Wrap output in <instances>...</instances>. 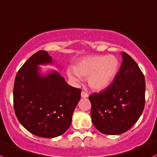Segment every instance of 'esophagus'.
<instances>
[{"label":"esophagus","mask_w":157,"mask_h":157,"mask_svg":"<svg viewBox=\"0 0 157 157\" xmlns=\"http://www.w3.org/2000/svg\"><path fill=\"white\" fill-rule=\"evenodd\" d=\"M81 96H82V98H87L88 96V94L85 92V91H82V93H81Z\"/></svg>","instance_id":"1"}]
</instances>
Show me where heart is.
I'll return each mask as SVG.
<instances>
[{"instance_id": "b5f03b06", "label": "heart", "mask_w": 157, "mask_h": 157, "mask_svg": "<svg viewBox=\"0 0 157 157\" xmlns=\"http://www.w3.org/2000/svg\"><path fill=\"white\" fill-rule=\"evenodd\" d=\"M119 67V61L114 56H92L82 59L68 70L69 79L74 82L79 78H88V85L92 89L101 91L112 82Z\"/></svg>"}]
</instances>
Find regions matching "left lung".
Segmentation results:
<instances>
[{
    "label": "left lung",
    "instance_id": "1",
    "mask_svg": "<svg viewBox=\"0 0 157 157\" xmlns=\"http://www.w3.org/2000/svg\"><path fill=\"white\" fill-rule=\"evenodd\" d=\"M120 70L111 85L89 96L91 117L104 134L117 135L133 127L145 105V78L136 62L126 52Z\"/></svg>",
    "mask_w": 157,
    "mask_h": 157
}]
</instances>
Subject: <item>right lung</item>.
Instances as JSON below:
<instances>
[{"instance_id":"add662e5","label":"right lung","mask_w":157,"mask_h":157,"mask_svg":"<svg viewBox=\"0 0 157 157\" xmlns=\"http://www.w3.org/2000/svg\"><path fill=\"white\" fill-rule=\"evenodd\" d=\"M52 63L47 52H36L19 69L13 87L18 121L31 133L45 138L60 136L69 129L82 92L56 71L40 73L39 65Z\"/></svg>"}]
</instances>
